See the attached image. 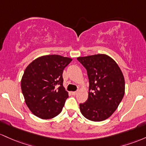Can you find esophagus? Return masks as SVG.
<instances>
[{"label": "esophagus", "instance_id": "obj_1", "mask_svg": "<svg viewBox=\"0 0 146 146\" xmlns=\"http://www.w3.org/2000/svg\"><path fill=\"white\" fill-rule=\"evenodd\" d=\"M78 93V92H71V94L72 95H76Z\"/></svg>", "mask_w": 146, "mask_h": 146}]
</instances>
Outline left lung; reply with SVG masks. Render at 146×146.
<instances>
[{
	"instance_id": "8db88e82",
	"label": "left lung",
	"mask_w": 146,
	"mask_h": 146,
	"mask_svg": "<svg viewBox=\"0 0 146 146\" xmlns=\"http://www.w3.org/2000/svg\"><path fill=\"white\" fill-rule=\"evenodd\" d=\"M89 78L88 100L80 104L83 117L102 121L115 112L125 94V79L119 66L104 54L78 57Z\"/></svg>"
}]
</instances>
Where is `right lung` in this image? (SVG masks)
Returning <instances> with one entry per match:
<instances>
[{"instance_id":"add662e5","label":"right lung","mask_w":146,"mask_h":146,"mask_svg":"<svg viewBox=\"0 0 146 146\" xmlns=\"http://www.w3.org/2000/svg\"><path fill=\"white\" fill-rule=\"evenodd\" d=\"M72 60V58L60 55H45L27 65L21 86L25 102L34 115L50 119L61 112L68 98L62 74Z\"/></svg>"}]
</instances>
